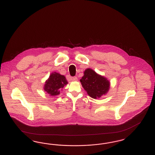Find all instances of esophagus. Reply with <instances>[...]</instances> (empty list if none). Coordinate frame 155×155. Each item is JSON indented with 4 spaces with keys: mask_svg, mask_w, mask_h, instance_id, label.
Listing matches in <instances>:
<instances>
[{
    "mask_svg": "<svg viewBox=\"0 0 155 155\" xmlns=\"http://www.w3.org/2000/svg\"><path fill=\"white\" fill-rule=\"evenodd\" d=\"M77 77H73L72 78H71V80H73V81H77Z\"/></svg>",
    "mask_w": 155,
    "mask_h": 155,
    "instance_id": "34e87169",
    "label": "esophagus"
}]
</instances>
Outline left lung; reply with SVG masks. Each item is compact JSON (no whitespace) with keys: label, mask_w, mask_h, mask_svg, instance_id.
<instances>
[{"label":"left lung","mask_w":155,"mask_h":155,"mask_svg":"<svg viewBox=\"0 0 155 155\" xmlns=\"http://www.w3.org/2000/svg\"><path fill=\"white\" fill-rule=\"evenodd\" d=\"M84 74L80 82L89 96L97 99L107 93L110 88V82L106 78L97 74L91 68L86 69Z\"/></svg>","instance_id":"8db88e82"}]
</instances>
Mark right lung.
I'll return each instance as SVG.
<instances>
[{"label": "right lung", "mask_w": 155, "mask_h": 155, "mask_svg": "<svg viewBox=\"0 0 155 155\" xmlns=\"http://www.w3.org/2000/svg\"><path fill=\"white\" fill-rule=\"evenodd\" d=\"M67 84L68 82L64 75L54 72L45 82L44 90L51 96H56L60 94V91Z\"/></svg>", "instance_id": "obj_1"}]
</instances>
